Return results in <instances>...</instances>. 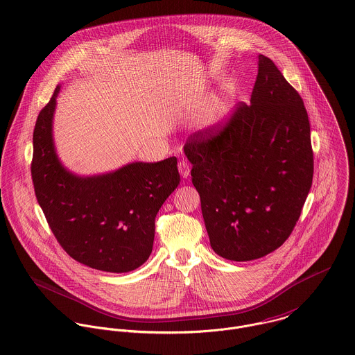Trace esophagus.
<instances>
[{
  "label": "esophagus",
  "mask_w": 355,
  "mask_h": 355,
  "mask_svg": "<svg viewBox=\"0 0 355 355\" xmlns=\"http://www.w3.org/2000/svg\"><path fill=\"white\" fill-rule=\"evenodd\" d=\"M179 172H180L182 178L186 179V178L190 175V165H189V162L180 161V162H179Z\"/></svg>",
  "instance_id": "34e87169"
}]
</instances>
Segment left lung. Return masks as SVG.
<instances>
[{
  "mask_svg": "<svg viewBox=\"0 0 355 355\" xmlns=\"http://www.w3.org/2000/svg\"><path fill=\"white\" fill-rule=\"evenodd\" d=\"M250 105L238 103L222 128L184 144L212 249L248 261L279 248L309 196L314 158L310 121L297 91L259 55Z\"/></svg>",
  "mask_w": 355,
  "mask_h": 355,
  "instance_id": "1",
  "label": "left lung"
}]
</instances>
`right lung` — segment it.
<instances>
[{
	"label": "right lung",
	"instance_id": "obj_1",
	"mask_svg": "<svg viewBox=\"0 0 355 355\" xmlns=\"http://www.w3.org/2000/svg\"><path fill=\"white\" fill-rule=\"evenodd\" d=\"M59 89L40 112L33 133L37 201L74 260L109 272L132 271L153 250L155 216L180 182L178 159L132 162L98 176L71 173L59 161L52 137Z\"/></svg>",
	"mask_w": 355,
	"mask_h": 355
}]
</instances>
